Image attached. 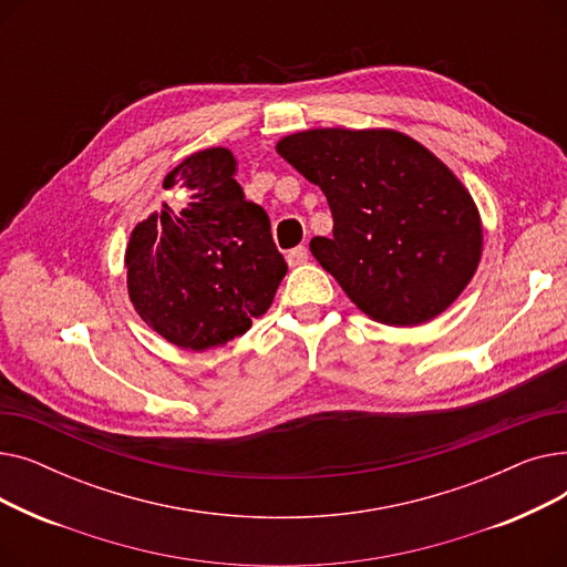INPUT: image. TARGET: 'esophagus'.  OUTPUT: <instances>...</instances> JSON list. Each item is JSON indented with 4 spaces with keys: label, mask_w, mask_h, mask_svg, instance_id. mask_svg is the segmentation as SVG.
I'll use <instances>...</instances> for the list:
<instances>
[{
    "label": "esophagus",
    "mask_w": 567,
    "mask_h": 567,
    "mask_svg": "<svg viewBox=\"0 0 567 567\" xmlns=\"http://www.w3.org/2000/svg\"><path fill=\"white\" fill-rule=\"evenodd\" d=\"M306 261H308V248H303V246H299V248H293V250L287 252V264H289V266H301V264H306Z\"/></svg>",
    "instance_id": "34e87169"
}]
</instances>
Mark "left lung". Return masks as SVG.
I'll use <instances>...</instances> for the list:
<instances>
[{
  "instance_id": "left-lung-1",
  "label": "left lung",
  "mask_w": 567,
  "mask_h": 567,
  "mask_svg": "<svg viewBox=\"0 0 567 567\" xmlns=\"http://www.w3.org/2000/svg\"><path fill=\"white\" fill-rule=\"evenodd\" d=\"M276 152L329 199L333 236H315L310 252L370 319L427 323L478 271V206L421 142L393 128H310Z\"/></svg>"
}]
</instances>
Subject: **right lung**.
Returning a JSON list of instances; mask_svg holds the SVG:
<instances>
[{
  "label": "right lung",
  "instance_id": "add662e5",
  "mask_svg": "<svg viewBox=\"0 0 567 567\" xmlns=\"http://www.w3.org/2000/svg\"><path fill=\"white\" fill-rule=\"evenodd\" d=\"M236 167L227 146L186 156L163 182L186 193V206L176 214L163 202L131 231V303L174 347L206 351L244 336L287 274L271 220L246 199Z\"/></svg>",
  "mask_w": 567,
  "mask_h": 567
}]
</instances>
